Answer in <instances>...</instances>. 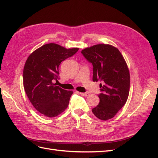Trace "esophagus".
I'll return each instance as SVG.
<instances>
[{
	"label": "esophagus",
	"instance_id": "obj_1",
	"mask_svg": "<svg viewBox=\"0 0 158 158\" xmlns=\"http://www.w3.org/2000/svg\"><path fill=\"white\" fill-rule=\"evenodd\" d=\"M80 94L81 95H82V96H85V97H87V96H88V95H89L87 92H85V93H84V92H80Z\"/></svg>",
	"mask_w": 158,
	"mask_h": 158
}]
</instances>
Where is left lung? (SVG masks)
<instances>
[{
    "mask_svg": "<svg viewBox=\"0 0 158 158\" xmlns=\"http://www.w3.org/2000/svg\"><path fill=\"white\" fill-rule=\"evenodd\" d=\"M82 55L93 65V81H100L99 103L92 109L103 121L113 118L126 103L130 90V73L126 61L117 48L109 44L87 47Z\"/></svg>",
    "mask_w": 158,
    "mask_h": 158,
    "instance_id": "left-lung-1",
    "label": "left lung"
}]
</instances>
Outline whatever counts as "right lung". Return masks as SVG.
Instances as JSON below:
<instances>
[{
	"label": "right lung",
	"mask_w": 158,
	"mask_h": 158,
	"mask_svg": "<svg viewBox=\"0 0 158 158\" xmlns=\"http://www.w3.org/2000/svg\"><path fill=\"white\" fill-rule=\"evenodd\" d=\"M79 48L66 49L51 43L30 55L23 71V88L36 110L48 117H54L67 108L73 91L62 89L58 81L61 62L74 55Z\"/></svg>",
	"instance_id": "add662e5"
}]
</instances>
